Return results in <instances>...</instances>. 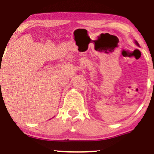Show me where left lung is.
<instances>
[{
  "mask_svg": "<svg viewBox=\"0 0 154 154\" xmlns=\"http://www.w3.org/2000/svg\"><path fill=\"white\" fill-rule=\"evenodd\" d=\"M136 44H137V45H139V44H138V42H136Z\"/></svg>",
  "mask_w": 154,
  "mask_h": 154,
  "instance_id": "8db88e82",
  "label": "left lung"
}]
</instances>
